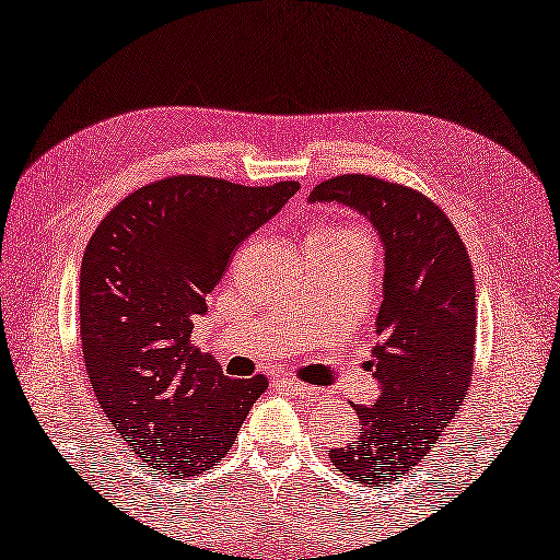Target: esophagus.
I'll use <instances>...</instances> for the list:
<instances>
[{"label":"esophagus","mask_w":560,"mask_h":560,"mask_svg":"<svg viewBox=\"0 0 560 560\" xmlns=\"http://www.w3.org/2000/svg\"><path fill=\"white\" fill-rule=\"evenodd\" d=\"M280 386H282V390H290V394L307 398V400H319V396H322V388L302 384V381H295V378H280Z\"/></svg>","instance_id":"esophagus-1"}]
</instances>
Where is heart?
<instances>
[{
    "label": "heart",
    "instance_id": "heart-1",
    "mask_svg": "<svg viewBox=\"0 0 560 560\" xmlns=\"http://www.w3.org/2000/svg\"><path fill=\"white\" fill-rule=\"evenodd\" d=\"M339 233H354V235H361V233L354 231V229H339Z\"/></svg>",
    "mask_w": 560,
    "mask_h": 560
}]
</instances>
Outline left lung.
<instances>
[{
    "label": "left lung",
    "mask_w": 560,
    "mask_h": 560,
    "mask_svg": "<svg viewBox=\"0 0 560 560\" xmlns=\"http://www.w3.org/2000/svg\"><path fill=\"white\" fill-rule=\"evenodd\" d=\"M307 201H337L366 215L386 250L378 345L369 361L381 396L374 406L354 404L357 438L329 450L337 472L384 487L423 463L469 394L472 262L445 211L408 186L341 174L317 184Z\"/></svg>",
    "instance_id": "1"
}]
</instances>
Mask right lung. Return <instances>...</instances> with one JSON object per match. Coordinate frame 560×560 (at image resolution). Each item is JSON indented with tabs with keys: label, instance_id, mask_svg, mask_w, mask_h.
Returning a JSON list of instances; mask_svg holds the SVG:
<instances>
[{
	"label": "right lung",
	"instance_id": "1",
	"mask_svg": "<svg viewBox=\"0 0 560 560\" xmlns=\"http://www.w3.org/2000/svg\"><path fill=\"white\" fill-rule=\"evenodd\" d=\"M298 182L166 176L97 225L81 262V345L97 404L150 472L179 482L229 455L268 378H229L191 345L238 245Z\"/></svg>",
	"mask_w": 560,
	"mask_h": 560
}]
</instances>
